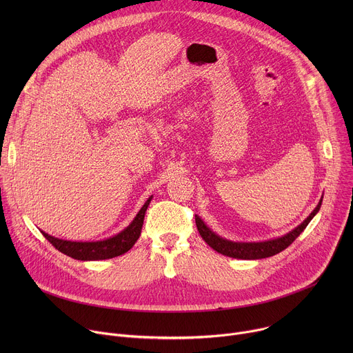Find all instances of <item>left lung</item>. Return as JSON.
<instances>
[{
	"mask_svg": "<svg viewBox=\"0 0 353 353\" xmlns=\"http://www.w3.org/2000/svg\"><path fill=\"white\" fill-rule=\"evenodd\" d=\"M321 203H323V196L320 198V203L313 210V212L299 226H296L293 230H290L289 233H286L281 237L265 240V241H232V240H228V239L216 234L214 230H211L205 225V222L198 215H195V223H196V229H198L201 237L205 240V243L210 247H212L215 251H218V253L232 257V259H239V260H260V259H267V257L275 256V254L281 253V251L285 250L288 245H290L294 241V239L306 229V226L310 223V221L320 211Z\"/></svg>",
	"mask_w": 353,
	"mask_h": 353,
	"instance_id": "obj_1",
	"label": "left lung"
}]
</instances>
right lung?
<instances>
[{
  "label": "right lung",
  "mask_w": 353,
  "mask_h": 353,
  "mask_svg": "<svg viewBox=\"0 0 353 353\" xmlns=\"http://www.w3.org/2000/svg\"><path fill=\"white\" fill-rule=\"evenodd\" d=\"M152 196H149L139 212L135 215L132 222L120 233L108 237L105 240H97V241H71V240H64L59 239L54 236H50L46 232L41 230L43 236L52 243L59 251H61L63 254L81 260V261H99V260H108L113 259L117 256H121L138 240L141 234V229L143 225V218L145 212L148 210V205L150 203Z\"/></svg>",
  "instance_id": "obj_1"
}]
</instances>
